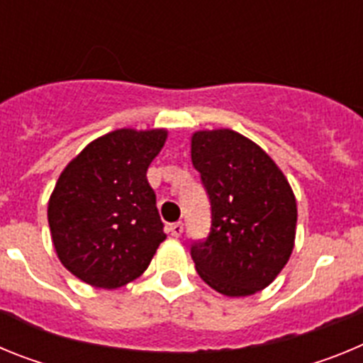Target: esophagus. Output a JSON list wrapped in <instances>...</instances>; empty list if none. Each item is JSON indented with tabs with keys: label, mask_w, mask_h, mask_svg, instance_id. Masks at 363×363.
<instances>
[{
	"label": "esophagus",
	"mask_w": 363,
	"mask_h": 363,
	"mask_svg": "<svg viewBox=\"0 0 363 363\" xmlns=\"http://www.w3.org/2000/svg\"><path fill=\"white\" fill-rule=\"evenodd\" d=\"M169 233H171L174 238H179V236L184 234V223H182V221L171 223V225H169Z\"/></svg>",
	"instance_id": "esophagus-1"
}]
</instances>
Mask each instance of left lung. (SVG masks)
Returning <instances> with one entry per match:
<instances>
[{
  "instance_id": "1",
  "label": "left lung",
  "mask_w": 363,
  "mask_h": 363,
  "mask_svg": "<svg viewBox=\"0 0 363 363\" xmlns=\"http://www.w3.org/2000/svg\"><path fill=\"white\" fill-rule=\"evenodd\" d=\"M191 160L211 201L209 236L191 243L198 274L225 296L265 289L294 247L289 182L264 149L230 129L192 134Z\"/></svg>"
}]
</instances>
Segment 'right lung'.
<instances>
[{
  "label": "right lung",
  "instance_id": "add662e5",
  "mask_svg": "<svg viewBox=\"0 0 363 363\" xmlns=\"http://www.w3.org/2000/svg\"><path fill=\"white\" fill-rule=\"evenodd\" d=\"M167 130L118 129L91 142L63 169L49 200L57 258L74 277L118 289L149 267L165 240L147 182Z\"/></svg>",
  "mask_w": 363,
  "mask_h": 363
}]
</instances>
